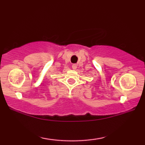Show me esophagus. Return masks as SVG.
<instances>
[{"label": "esophagus", "mask_w": 145, "mask_h": 145, "mask_svg": "<svg viewBox=\"0 0 145 145\" xmlns=\"http://www.w3.org/2000/svg\"><path fill=\"white\" fill-rule=\"evenodd\" d=\"M72 68L73 70H75V69H76L77 68V65H76V64L72 65Z\"/></svg>", "instance_id": "1"}]
</instances>
